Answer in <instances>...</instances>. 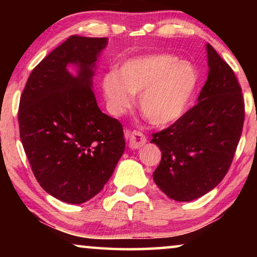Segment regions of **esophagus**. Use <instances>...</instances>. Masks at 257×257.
Segmentation results:
<instances>
[{
	"label": "esophagus",
	"instance_id": "1",
	"mask_svg": "<svg viewBox=\"0 0 257 257\" xmlns=\"http://www.w3.org/2000/svg\"><path fill=\"white\" fill-rule=\"evenodd\" d=\"M146 142H147V138L143 132L132 131L131 133H130L128 146L131 147L132 150L140 149V147H143L144 145H145Z\"/></svg>",
	"mask_w": 257,
	"mask_h": 257
}]
</instances>
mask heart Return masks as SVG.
<instances>
[{"instance_id": "b5f03b06", "label": "heart", "mask_w": 257, "mask_h": 257, "mask_svg": "<svg viewBox=\"0 0 257 257\" xmlns=\"http://www.w3.org/2000/svg\"><path fill=\"white\" fill-rule=\"evenodd\" d=\"M199 73L191 63L170 55L146 56L126 61L118 71L103 78L110 110L119 115L139 93V106L154 125L177 121L188 110L198 89Z\"/></svg>"}]
</instances>
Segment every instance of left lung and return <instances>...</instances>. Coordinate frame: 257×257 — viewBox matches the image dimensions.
Segmentation results:
<instances>
[{
    "label": "left lung",
    "mask_w": 257,
    "mask_h": 257,
    "mask_svg": "<svg viewBox=\"0 0 257 257\" xmlns=\"http://www.w3.org/2000/svg\"><path fill=\"white\" fill-rule=\"evenodd\" d=\"M209 72L199 103L151 143L159 147L161 161L153 173L168 198L187 202L220 184L229 170L244 121V100L236 76L210 44Z\"/></svg>",
    "instance_id": "8db88e82"
}]
</instances>
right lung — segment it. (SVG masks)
<instances>
[{
    "label": "right lung",
    "instance_id": "add662e5",
    "mask_svg": "<svg viewBox=\"0 0 257 257\" xmlns=\"http://www.w3.org/2000/svg\"><path fill=\"white\" fill-rule=\"evenodd\" d=\"M106 44V37L70 36L31 71L20 99V137L35 178L68 203L97 195L125 150L122 125L100 111L92 91ZM68 64L79 68L78 76Z\"/></svg>",
    "mask_w": 257,
    "mask_h": 257
}]
</instances>
